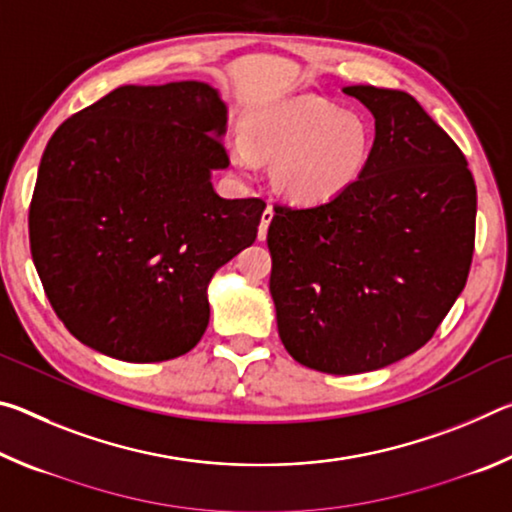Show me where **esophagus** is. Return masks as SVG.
Listing matches in <instances>:
<instances>
[{
	"label": "esophagus",
	"mask_w": 512,
	"mask_h": 512,
	"mask_svg": "<svg viewBox=\"0 0 512 512\" xmlns=\"http://www.w3.org/2000/svg\"><path fill=\"white\" fill-rule=\"evenodd\" d=\"M273 221V207L268 205L264 214H262V223H259V230H257V239L264 241L266 239V232H268V223Z\"/></svg>",
	"instance_id": "1"
}]
</instances>
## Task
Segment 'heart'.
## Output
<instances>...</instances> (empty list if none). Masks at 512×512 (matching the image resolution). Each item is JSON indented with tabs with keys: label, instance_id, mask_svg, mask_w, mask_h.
I'll return each mask as SVG.
<instances>
[{
	"label": "heart",
	"instance_id": "obj_1",
	"mask_svg": "<svg viewBox=\"0 0 512 512\" xmlns=\"http://www.w3.org/2000/svg\"><path fill=\"white\" fill-rule=\"evenodd\" d=\"M372 144V126L357 112L300 94L250 110L244 135L232 137L230 158L244 173H255L262 158H275V187L291 201L314 205L357 183Z\"/></svg>",
	"mask_w": 512,
	"mask_h": 512
}]
</instances>
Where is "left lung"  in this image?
I'll list each match as a JSON object with an SVG mask.
<instances>
[{
  "label": "left lung",
  "mask_w": 512,
  "mask_h": 512,
  "mask_svg": "<svg viewBox=\"0 0 512 512\" xmlns=\"http://www.w3.org/2000/svg\"><path fill=\"white\" fill-rule=\"evenodd\" d=\"M375 117L357 183L332 201L275 205L271 296L284 348L327 375L420 350L465 289L476 185L463 151L411 94L343 88Z\"/></svg>",
  "instance_id": "8db88e82"
}]
</instances>
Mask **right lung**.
Returning a JSON list of instances; mask_svg holds the SVG:
<instances>
[{
    "mask_svg": "<svg viewBox=\"0 0 512 512\" xmlns=\"http://www.w3.org/2000/svg\"><path fill=\"white\" fill-rule=\"evenodd\" d=\"M228 110L201 81L121 85L69 117L42 153L29 241L56 316L131 363L201 341L207 284L253 244L266 203L221 198Z\"/></svg>",
    "mask_w": 512,
    "mask_h": 512,
    "instance_id": "obj_1",
    "label": "right lung"
}]
</instances>
